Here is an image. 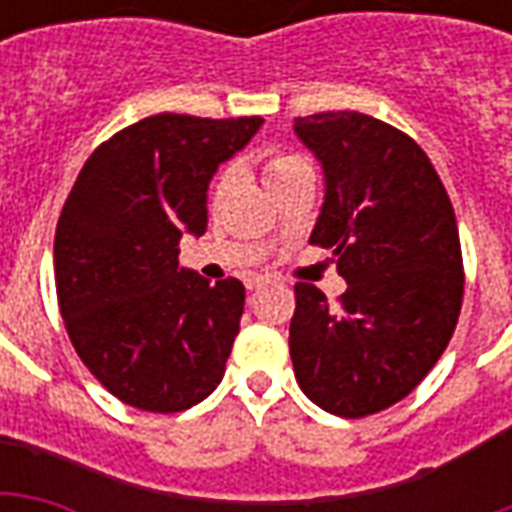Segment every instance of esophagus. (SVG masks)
<instances>
[{
  "label": "esophagus",
  "mask_w": 512,
  "mask_h": 512,
  "mask_svg": "<svg viewBox=\"0 0 512 512\" xmlns=\"http://www.w3.org/2000/svg\"><path fill=\"white\" fill-rule=\"evenodd\" d=\"M271 285V277H263V274H252V277H246V288L249 290H260Z\"/></svg>",
  "instance_id": "34e87169"
}]
</instances>
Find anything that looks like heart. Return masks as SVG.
Wrapping results in <instances>:
<instances>
[{
	"instance_id": "1",
	"label": "heart",
	"mask_w": 512,
	"mask_h": 512,
	"mask_svg": "<svg viewBox=\"0 0 512 512\" xmlns=\"http://www.w3.org/2000/svg\"><path fill=\"white\" fill-rule=\"evenodd\" d=\"M296 164H301V158H296V156H274L266 164V180L277 178V175H282L285 169L296 167ZM227 183H230V172H222V175H219V180H216V197H219V194L227 189Z\"/></svg>"
}]
</instances>
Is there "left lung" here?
I'll use <instances>...</instances> for the list:
<instances>
[{
	"instance_id": "left-lung-1",
	"label": "left lung",
	"mask_w": 512,
	"mask_h": 512,
	"mask_svg": "<svg viewBox=\"0 0 512 512\" xmlns=\"http://www.w3.org/2000/svg\"><path fill=\"white\" fill-rule=\"evenodd\" d=\"M293 131L323 169L310 244L332 249L348 282L340 307L296 285L290 359L301 392L337 417H367L439 362L461 315L455 211L425 150L362 112H321Z\"/></svg>"
}]
</instances>
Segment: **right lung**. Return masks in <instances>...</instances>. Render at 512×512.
<instances>
[{
  "mask_svg": "<svg viewBox=\"0 0 512 512\" xmlns=\"http://www.w3.org/2000/svg\"><path fill=\"white\" fill-rule=\"evenodd\" d=\"M263 117L153 115L84 161L57 222L54 277L82 362L128 406L172 414L219 386L244 285L178 263L208 227V186Z\"/></svg>",
  "mask_w": 512,
  "mask_h": 512,
  "instance_id": "obj_1",
  "label": "right lung"
}]
</instances>
